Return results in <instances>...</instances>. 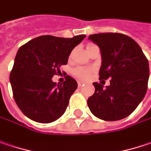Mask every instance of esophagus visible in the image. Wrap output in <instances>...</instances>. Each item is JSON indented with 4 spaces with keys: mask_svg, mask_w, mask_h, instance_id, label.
<instances>
[{
    "mask_svg": "<svg viewBox=\"0 0 151 151\" xmlns=\"http://www.w3.org/2000/svg\"><path fill=\"white\" fill-rule=\"evenodd\" d=\"M83 84H84V83H83L82 81H78V87H81V86H82Z\"/></svg>",
    "mask_w": 151,
    "mask_h": 151,
    "instance_id": "obj_1",
    "label": "esophagus"
}]
</instances>
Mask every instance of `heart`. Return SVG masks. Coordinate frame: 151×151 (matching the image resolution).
<instances>
[{
	"label": "heart",
	"instance_id": "heart-1",
	"mask_svg": "<svg viewBox=\"0 0 151 151\" xmlns=\"http://www.w3.org/2000/svg\"><path fill=\"white\" fill-rule=\"evenodd\" d=\"M91 47L90 45L87 46V47ZM93 69L91 68H87V67H76L73 70V74L74 76L80 80H87L91 75L93 74Z\"/></svg>",
	"mask_w": 151,
	"mask_h": 151
}]
</instances>
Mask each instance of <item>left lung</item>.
<instances>
[{"instance_id":"left-lung-1","label":"left lung","mask_w":151,"mask_h":151,"mask_svg":"<svg viewBox=\"0 0 151 151\" xmlns=\"http://www.w3.org/2000/svg\"><path fill=\"white\" fill-rule=\"evenodd\" d=\"M101 52L99 80L110 78L106 88L93 82L95 93L87 105L95 116L118 121L128 116L145 98L150 76L149 62L139 44L121 33L89 35Z\"/></svg>"}]
</instances>
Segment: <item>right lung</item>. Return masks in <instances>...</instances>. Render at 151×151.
<instances>
[{
  "label": "right lung",
  "mask_w": 151,
  "mask_h": 151,
  "mask_svg": "<svg viewBox=\"0 0 151 151\" xmlns=\"http://www.w3.org/2000/svg\"><path fill=\"white\" fill-rule=\"evenodd\" d=\"M85 37L86 35L73 38L42 35L19 48L10 83L14 100L28 118L50 123L65 112L77 82L70 76L58 84L52 78L61 72L60 66L67 64L71 51Z\"/></svg>",
  "instance_id": "1"
}]
</instances>
